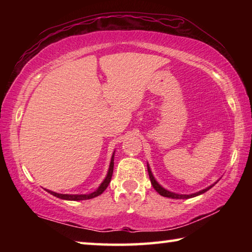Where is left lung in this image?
<instances>
[{
	"instance_id": "8db88e82",
	"label": "left lung",
	"mask_w": 252,
	"mask_h": 252,
	"mask_svg": "<svg viewBox=\"0 0 252 252\" xmlns=\"http://www.w3.org/2000/svg\"><path fill=\"white\" fill-rule=\"evenodd\" d=\"M148 172H149V178H150V181H151V185L153 186V188H155V190L157 191L158 193L161 194L162 197H167V198H171V199H189V198H193V197H197V195H200L206 192V191H208L209 189H211V188L216 185V183H213V185H211L210 187L206 188V189H203L201 191H199V192H195V193H192V194H178V193H174V192H171V191H169L167 189H164L163 187H161L159 183L157 182V180L155 179V177H153V174L151 172V169L150 167H149L148 164Z\"/></svg>"
}]
</instances>
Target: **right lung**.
Returning a JSON list of instances; mask_svg holds the SVG:
<instances>
[{"instance_id": "add662e5", "label": "right lung", "mask_w": 252, "mask_h": 252, "mask_svg": "<svg viewBox=\"0 0 252 252\" xmlns=\"http://www.w3.org/2000/svg\"><path fill=\"white\" fill-rule=\"evenodd\" d=\"M114 152H113V156L111 158V162H110V167H109V171L108 174H106L105 179L103 180V182L101 183L100 187L97 188V189L94 191V192L92 193H88V194H62V193H57L54 192V191H51V190H46L49 193H51L54 197L60 198V199H63V200H70V201H80V200H88V199H92V198H95L97 195H100L103 191L108 188L109 183L111 181V178H112V173H113V167H114Z\"/></svg>"}]
</instances>
